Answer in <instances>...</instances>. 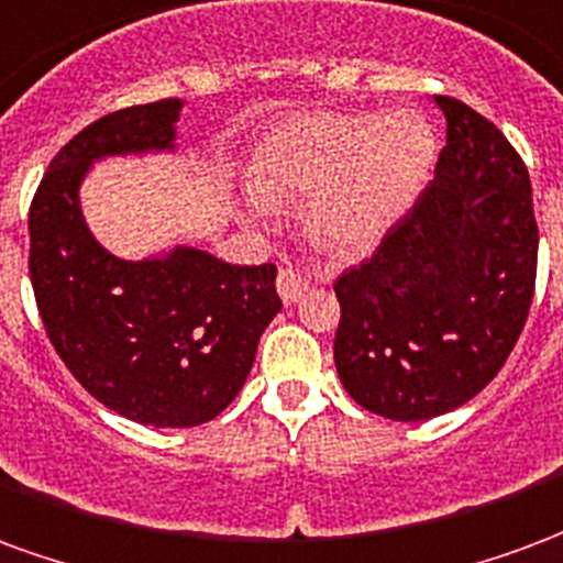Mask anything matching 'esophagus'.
<instances>
[{
	"mask_svg": "<svg viewBox=\"0 0 563 563\" xmlns=\"http://www.w3.org/2000/svg\"><path fill=\"white\" fill-rule=\"evenodd\" d=\"M276 287H278V297L285 299L287 306H290V302H297V299L309 290V278L302 276L299 269H294V266H282V269H278Z\"/></svg>",
	"mask_w": 563,
	"mask_h": 563,
	"instance_id": "1",
	"label": "esophagus"
}]
</instances>
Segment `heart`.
I'll return each mask as SVG.
<instances>
[{
  "label": "heart",
  "instance_id": "1",
  "mask_svg": "<svg viewBox=\"0 0 563 563\" xmlns=\"http://www.w3.org/2000/svg\"><path fill=\"white\" fill-rule=\"evenodd\" d=\"M434 134L417 113L314 110L285 119L257 146L264 197L309 195L311 233L335 252L372 249L426 183Z\"/></svg>",
  "mask_w": 563,
  "mask_h": 563
}]
</instances>
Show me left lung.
<instances>
[{
	"mask_svg": "<svg viewBox=\"0 0 563 563\" xmlns=\"http://www.w3.org/2000/svg\"><path fill=\"white\" fill-rule=\"evenodd\" d=\"M446 146L434 179L360 266L335 278V368L356 405L432 420L498 375L537 282L531 179L489 119L434 96Z\"/></svg>",
	"mask_w": 563,
	"mask_h": 563,
	"instance_id": "obj_1",
	"label": "left lung"
}]
</instances>
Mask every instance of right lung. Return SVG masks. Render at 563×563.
<instances>
[{
	"instance_id": "1",
	"label": "right lung",
	"mask_w": 563,
	"mask_h": 563,
	"mask_svg": "<svg viewBox=\"0 0 563 563\" xmlns=\"http://www.w3.org/2000/svg\"><path fill=\"white\" fill-rule=\"evenodd\" d=\"M179 101L117 110L74 134L29 207V278L47 339L104 408L155 429L219 417L282 309L276 266H233L195 249L119 261L86 231L77 186L89 162L170 150Z\"/></svg>"
}]
</instances>
